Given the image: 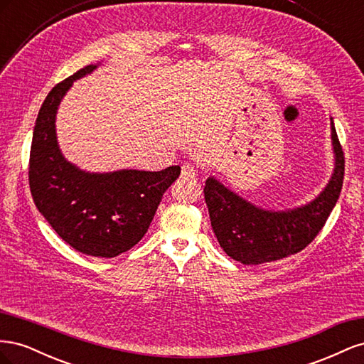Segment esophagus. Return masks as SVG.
Masks as SVG:
<instances>
[{
  "instance_id": "esophagus-1",
  "label": "esophagus",
  "mask_w": 364,
  "mask_h": 364,
  "mask_svg": "<svg viewBox=\"0 0 364 364\" xmlns=\"http://www.w3.org/2000/svg\"><path fill=\"white\" fill-rule=\"evenodd\" d=\"M181 176L183 179H190L196 176V170L191 164H182V170H181Z\"/></svg>"
}]
</instances>
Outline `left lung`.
<instances>
[{
	"mask_svg": "<svg viewBox=\"0 0 364 364\" xmlns=\"http://www.w3.org/2000/svg\"><path fill=\"white\" fill-rule=\"evenodd\" d=\"M336 153L333 178L313 202L290 211L273 213L253 206L225 185L209 178L203 194L220 246L230 258L247 266L287 258L305 249L321 232L343 186L345 153L331 119Z\"/></svg>",
	"mask_w": 364,
	"mask_h": 364,
	"instance_id": "8db88e82",
	"label": "left lung"
}]
</instances>
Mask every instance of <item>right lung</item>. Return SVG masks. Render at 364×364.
Here are the masks:
<instances>
[{
    "instance_id": "right-lung-1",
    "label": "right lung",
    "mask_w": 364,
    "mask_h": 364,
    "mask_svg": "<svg viewBox=\"0 0 364 364\" xmlns=\"http://www.w3.org/2000/svg\"><path fill=\"white\" fill-rule=\"evenodd\" d=\"M87 65L58 83L43 100L33 130L28 183L39 213L56 234L85 255L114 258L146 235L162 194L181 167L161 171L86 173L65 161L56 141V112L74 80L92 73Z\"/></svg>"
}]
</instances>
